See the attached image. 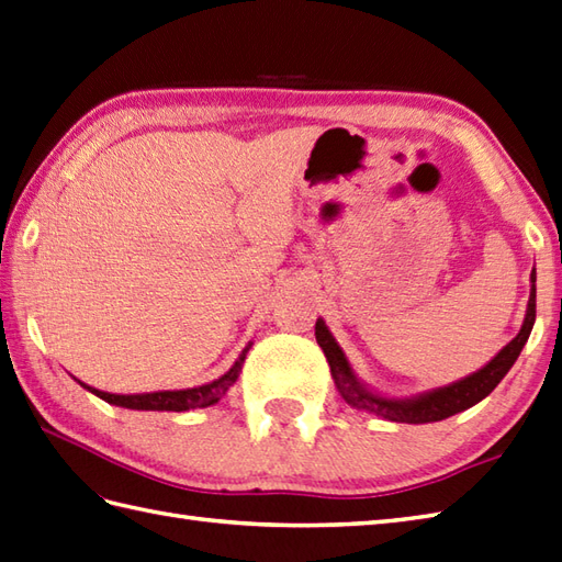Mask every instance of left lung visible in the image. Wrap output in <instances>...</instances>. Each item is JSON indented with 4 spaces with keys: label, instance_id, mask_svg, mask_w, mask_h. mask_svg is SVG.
<instances>
[{
    "label": "left lung",
    "instance_id": "obj_1",
    "mask_svg": "<svg viewBox=\"0 0 562 562\" xmlns=\"http://www.w3.org/2000/svg\"><path fill=\"white\" fill-rule=\"evenodd\" d=\"M529 280H531V292L527 302V313H525V321H521L519 333L513 337V340L479 371L469 373L450 385L426 390V393L412 395V397H387V395L375 393V390H371L367 383L359 381V375L355 373V369H351L342 347L337 345L325 321L318 318L316 340L323 349L325 359L330 363V375L335 381L337 393H340L342 400L351 404V407L371 412L375 416H383V419L397 422V424L442 422L452 414H460L469 407H474L476 402H481L493 393L495 385H498L505 378V373L513 369L521 347H525L529 340L533 321H537V270H531Z\"/></svg>",
    "mask_w": 562,
    "mask_h": 562
}]
</instances>
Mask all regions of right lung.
Returning a JSON list of instances; mask_svg holds the SVG:
<instances>
[{
	"label": "right lung",
	"instance_id": "right-lung-1",
	"mask_svg": "<svg viewBox=\"0 0 562 562\" xmlns=\"http://www.w3.org/2000/svg\"><path fill=\"white\" fill-rule=\"evenodd\" d=\"M249 349H251V342L241 349L239 359L234 361V367L225 375H220L213 383H205L199 387L160 390V393H143V395H112V393H102V390H95V387H88V390L100 400L116 404V407L138 409V412H187L195 407H211V404H215L234 383H237Z\"/></svg>",
	"mask_w": 562,
	"mask_h": 562
}]
</instances>
